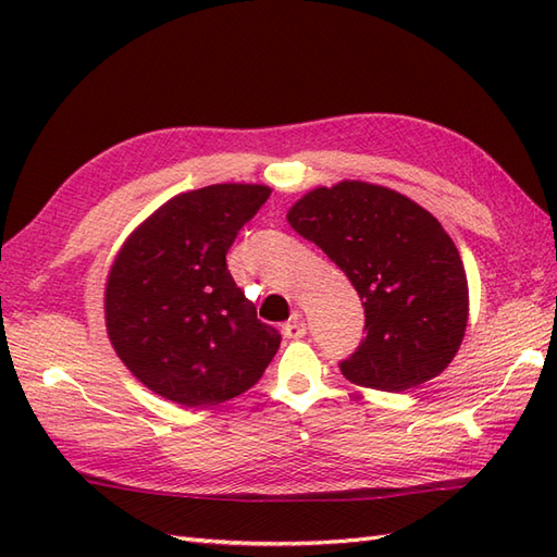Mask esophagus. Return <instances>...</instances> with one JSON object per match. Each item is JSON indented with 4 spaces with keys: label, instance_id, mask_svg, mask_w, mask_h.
I'll use <instances>...</instances> for the list:
<instances>
[{
    "label": "esophagus",
    "instance_id": "esophagus-1",
    "mask_svg": "<svg viewBox=\"0 0 557 557\" xmlns=\"http://www.w3.org/2000/svg\"><path fill=\"white\" fill-rule=\"evenodd\" d=\"M282 333H285L287 339H301L306 335V323H304L301 313H294L285 323V327H282Z\"/></svg>",
    "mask_w": 557,
    "mask_h": 557
}]
</instances>
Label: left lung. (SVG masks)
Returning a JSON list of instances; mask_svg holds the SVG:
<instances>
[{"instance_id": "8db88e82", "label": "left lung", "mask_w": 557, "mask_h": 557, "mask_svg": "<svg viewBox=\"0 0 557 557\" xmlns=\"http://www.w3.org/2000/svg\"><path fill=\"white\" fill-rule=\"evenodd\" d=\"M287 220L361 299L366 337L339 361L347 381L401 393L447 369L467 330L469 287L455 242L429 210L393 188L342 182L313 188Z\"/></svg>"}]
</instances>
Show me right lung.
Segmentation results:
<instances>
[{
  "mask_svg": "<svg viewBox=\"0 0 557 557\" xmlns=\"http://www.w3.org/2000/svg\"><path fill=\"white\" fill-rule=\"evenodd\" d=\"M270 196L260 184L180 194L128 236L104 289L114 351L152 393L220 405L258 383L280 333L236 287L227 251Z\"/></svg>",
  "mask_w": 557,
  "mask_h": 557,
  "instance_id": "obj_1",
  "label": "right lung"
}]
</instances>
